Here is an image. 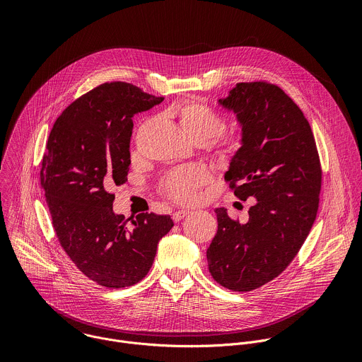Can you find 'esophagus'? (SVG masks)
Returning a JSON list of instances; mask_svg holds the SVG:
<instances>
[{
  "mask_svg": "<svg viewBox=\"0 0 362 362\" xmlns=\"http://www.w3.org/2000/svg\"><path fill=\"white\" fill-rule=\"evenodd\" d=\"M187 215H189V211H177V212H175V214L172 215V219L177 223V222H180L182 219H185Z\"/></svg>",
  "mask_w": 362,
  "mask_h": 362,
  "instance_id": "obj_1",
  "label": "esophagus"
}]
</instances>
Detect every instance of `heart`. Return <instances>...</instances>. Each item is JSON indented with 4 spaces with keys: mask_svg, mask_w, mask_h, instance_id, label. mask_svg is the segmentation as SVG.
Listing matches in <instances>:
<instances>
[{
    "mask_svg": "<svg viewBox=\"0 0 362 362\" xmlns=\"http://www.w3.org/2000/svg\"><path fill=\"white\" fill-rule=\"evenodd\" d=\"M180 127L193 141H208L212 139L214 150L221 160H230L236 156L243 141V129L233 123L222 127L223 119L219 112L200 98H186L175 107ZM211 180V173L202 165H192L170 172L162 182V192L177 203H189L194 199L196 190Z\"/></svg>",
    "mask_w": 362,
    "mask_h": 362,
    "instance_id": "obj_1",
    "label": "heart"
}]
</instances>
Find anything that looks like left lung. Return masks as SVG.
I'll return each instance as SVG.
<instances>
[{
    "label": "left lung",
    "instance_id": "8db88e82",
    "mask_svg": "<svg viewBox=\"0 0 362 362\" xmlns=\"http://www.w3.org/2000/svg\"><path fill=\"white\" fill-rule=\"evenodd\" d=\"M219 103L243 129L225 180L236 197L256 203L246 223L215 211L218 232L206 256L218 284L247 292L275 279L298 255L317 218L322 169L311 126L276 84L238 83Z\"/></svg>",
    "mask_w": 362,
    "mask_h": 362
}]
</instances>
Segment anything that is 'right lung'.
I'll return each mask as SVG.
<instances>
[{
    "label": "right lung",
    "instance_id": "1",
    "mask_svg": "<svg viewBox=\"0 0 362 362\" xmlns=\"http://www.w3.org/2000/svg\"><path fill=\"white\" fill-rule=\"evenodd\" d=\"M163 98L130 83H103L59 116L45 144L40 180L56 236L73 264L105 288L140 282L173 228L169 215L140 214L127 226L113 212L112 189L127 182L132 119Z\"/></svg>",
    "mask_w": 362,
    "mask_h": 362
}]
</instances>
